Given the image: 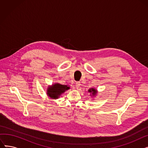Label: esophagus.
Here are the masks:
<instances>
[{"mask_svg":"<svg viewBox=\"0 0 148 148\" xmlns=\"http://www.w3.org/2000/svg\"><path fill=\"white\" fill-rule=\"evenodd\" d=\"M80 82H76V83H75V87H76V88L77 89H79V88H80Z\"/></svg>","mask_w":148,"mask_h":148,"instance_id":"esophagus-1","label":"esophagus"}]
</instances>
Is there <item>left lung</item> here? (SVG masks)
Returning a JSON list of instances; mask_svg holds the SVG:
<instances>
[{"label":"left lung","mask_w":148,"mask_h":148,"mask_svg":"<svg viewBox=\"0 0 148 148\" xmlns=\"http://www.w3.org/2000/svg\"><path fill=\"white\" fill-rule=\"evenodd\" d=\"M88 92L89 93H90V96L93 97H95V96L97 95V93H98V90H97L96 89L93 88H90V89L88 90Z\"/></svg>","instance_id":"left-lung-1"}]
</instances>
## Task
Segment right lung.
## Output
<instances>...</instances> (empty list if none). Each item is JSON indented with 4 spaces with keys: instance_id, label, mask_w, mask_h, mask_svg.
Returning <instances> with one entry per match:
<instances>
[{
    "instance_id": "obj_1",
    "label": "right lung",
    "mask_w": 148,
    "mask_h": 148,
    "mask_svg": "<svg viewBox=\"0 0 148 148\" xmlns=\"http://www.w3.org/2000/svg\"><path fill=\"white\" fill-rule=\"evenodd\" d=\"M70 89L68 85L61 84L59 83L52 84L51 86H49L47 89V94L51 99H56L64 93Z\"/></svg>"
}]
</instances>
